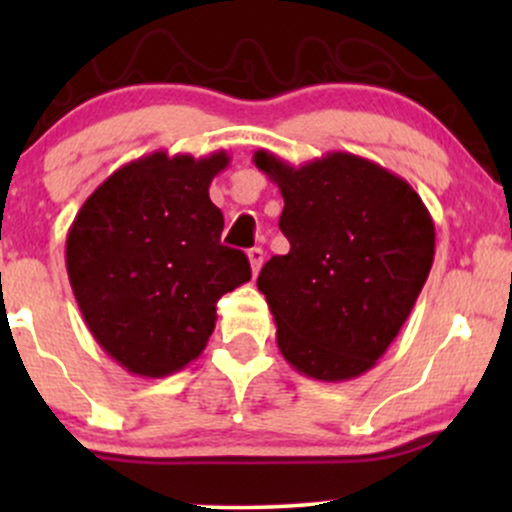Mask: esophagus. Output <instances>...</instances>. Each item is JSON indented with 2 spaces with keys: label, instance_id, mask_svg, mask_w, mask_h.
Returning a JSON list of instances; mask_svg holds the SVG:
<instances>
[{
  "label": "esophagus",
  "instance_id": "34e87169",
  "mask_svg": "<svg viewBox=\"0 0 512 512\" xmlns=\"http://www.w3.org/2000/svg\"><path fill=\"white\" fill-rule=\"evenodd\" d=\"M248 260H250L252 274H257V272H260L262 262H264V250H262V248H252V250H248Z\"/></svg>",
  "mask_w": 512,
  "mask_h": 512
}]
</instances>
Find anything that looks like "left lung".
<instances>
[{"mask_svg":"<svg viewBox=\"0 0 512 512\" xmlns=\"http://www.w3.org/2000/svg\"><path fill=\"white\" fill-rule=\"evenodd\" d=\"M255 166L284 197L289 255L257 276L289 366L322 383L363 375L383 358L424 289L436 226L414 187L349 151L291 166L267 149Z\"/></svg>","mask_w":512,"mask_h":512,"instance_id":"8db88e82","label":"left lung"}]
</instances>
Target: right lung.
<instances>
[{"mask_svg":"<svg viewBox=\"0 0 512 512\" xmlns=\"http://www.w3.org/2000/svg\"><path fill=\"white\" fill-rule=\"evenodd\" d=\"M231 156L154 151L93 190L67 233L69 284L88 332L127 373L166 378L216 327V301L250 281L245 252L221 245L209 185Z\"/></svg>","mask_w":512,"mask_h":512,"instance_id":"1","label":"right lung"}]
</instances>
